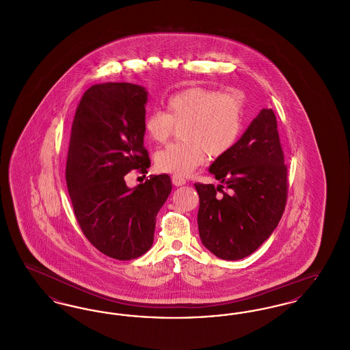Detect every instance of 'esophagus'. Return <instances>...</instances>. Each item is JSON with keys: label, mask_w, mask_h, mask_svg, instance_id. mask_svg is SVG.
Here are the masks:
<instances>
[{"label": "esophagus", "mask_w": 350, "mask_h": 350, "mask_svg": "<svg viewBox=\"0 0 350 350\" xmlns=\"http://www.w3.org/2000/svg\"><path fill=\"white\" fill-rule=\"evenodd\" d=\"M172 183L174 186H183V185H186V180L181 176L174 174V176H172Z\"/></svg>", "instance_id": "1"}]
</instances>
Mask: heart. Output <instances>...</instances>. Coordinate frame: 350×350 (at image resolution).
Returning <instances> with one entry per match:
<instances>
[{"instance_id": "heart-1", "label": "heart", "mask_w": 350, "mask_h": 350, "mask_svg": "<svg viewBox=\"0 0 350 350\" xmlns=\"http://www.w3.org/2000/svg\"><path fill=\"white\" fill-rule=\"evenodd\" d=\"M144 131L153 143H165L174 126L183 142L154 154V165L164 173L190 176L208 153L219 157L236 144L244 127L243 100L237 94L194 86L172 96L167 113L152 111L144 118Z\"/></svg>"}]
</instances>
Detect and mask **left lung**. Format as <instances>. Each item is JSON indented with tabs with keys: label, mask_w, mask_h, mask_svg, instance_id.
Segmentation results:
<instances>
[{
	"label": "left lung",
	"mask_w": 350,
	"mask_h": 350,
	"mask_svg": "<svg viewBox=\"0 0 350 350\" xmlns=\"http://www.w3.org/2000/svg\"><path fill=\"white\" fill-rule=\"evenodd\" d=\"M208 172L229 193L222 185H194L202 244L221 260H241L275 230L287 198V167L273 110L262 109Z\"/></svg>",
	"instance_id": "obj_1"
}]
</instances>
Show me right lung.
<instances>
[{"label": "right lung", "mask_w": 350, "mask_h": 350, "mask_svg": "<svg viewBox=\"0 0 350 350\" xmlns=\"http://www.w3.org/2000/svg\"><path fill=\"white\" fill-rule=\"evenodd\" d=\"M148 92L130 83L90 86L76 110L68 150V193L88 240L127 261L153 244L156 217L172 191L167 174L129 187L124 176L147 173L144 118Z\"/></svg>", "instance_id": "right-lung-1"}]
</instances>
